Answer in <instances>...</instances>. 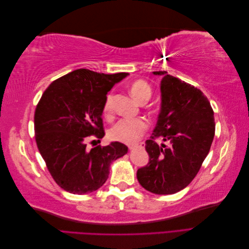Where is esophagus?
I'll return each instance as SVG.
<instances>
[{"instance_id": "obj_1", "label": "esophagus", "mask_w": 249, "mask_h": 249, "mask_svg": "<svg viewBox=\"0 0 249 249\" xmlns=\"http://www.w3.org/2000/svg\"><path fill=\"white\" fill-rule=\"evenodd\" d=\"M144 146H145V143L144 142H140V143H135V144H130L129 148L130 149H134V148H136V147L144 148Z\"/></svg>"}]
</instances>
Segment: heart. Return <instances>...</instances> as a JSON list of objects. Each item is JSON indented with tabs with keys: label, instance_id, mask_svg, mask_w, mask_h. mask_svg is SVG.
I'll return each mask as SVG.
<instances>
[{
	"label": "heart",
	"instance_id": "b5f03b06",
	"mask_svg": "<svg viewBox=\"0 0 249 249\" xmlns=\"http://www.w3.org/2000/svg\"><path fill=\"white\" fill-rule=\"evenodd\" d=\"M131 94L140 104H145L152 97V88L145 81H134L130 86ZM113 93H109L104 102V115L110 118L113 113ZM147 130V123L143 118H124L113 125L109 131V137L113 141L132 143L138 140Z\"/></svg>",
	"mask_w": 249,
	"mask_h": 249
}]
</instances>
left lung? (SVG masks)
Here are the masks:
<instances>
[{"instance_id": "obj_1", "label": "left lung", "mask_w": 249, "mask_h": 249, "mask_svg": "<svg viewBox=\"0 0 249 249\" xmlns=\"http://www.w3.org/2000/svg\"><path fill=\"white\" fill-rule=\"evenodd\" d=\"M161 74L162 107L153 136L145 141L147 165L137 170L140 185L155 194L184 189L197 175L215 135L214 111L201 90L167 71ZM170 142L159 146L155 140Z\"/></svg>"}]
</instances>
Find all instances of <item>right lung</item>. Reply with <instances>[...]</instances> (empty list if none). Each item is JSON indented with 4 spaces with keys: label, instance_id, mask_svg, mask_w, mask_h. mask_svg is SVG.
<instances>
[{
    "label": "right lung",
    "instance_id": "right-lung-1",
    "mask_svg": "<svg viewBox=\"0 0 249 249\" xmlns=\"http://www.w3.org/2000/svg\"><path fill=\"white\" fill-rule=\"evenodd\" d=\"M127 72L105 74L76 70L53 81L34 114L35 140L58 186L72 194L93 192L109 176L112 161L126 154L120 142L86 149L88 136L105 135L103 106L108 91Z\"/></svg>",
    "mask_w": 249,
    "mask_h": 249
}]
</instances>
